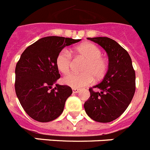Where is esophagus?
Returning <instances> with one entry per match:
<instances>
[{
	"label": "esophagus",
	"instance_id": "obj_1",
	"mask_svg": "<svg viewBox=\"0 0 150 150\" xmlns=\"http://www.w3.org/2000/svg\"><path fill=\"white\" fill-rule=\"evenodd\" d=\"M80 91H81V89H79V88H72V92L73 93H79L80 92Z\"/></svg>",
	"mask_w": 150,
	"mask_h": 150
}]
</instances>
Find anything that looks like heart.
I'll return each mask as SVG.
<instances>
[{
  "label": "heart",
  "mask_w": 150,
  "mask_h": 150,
  "mask_svg": "<svg viewBox=\"0 0 150 150\" xmlns=\"http://www.w3.org/2000/svg\"><path fill=\"white\" fill-rule=\"evenodd\" d=\"M75 52L80 57L86 59L83 64L79 74H70L62 79V82L73 88H79L91 84L94 78L100 80L106 75L108 69L107 60L102 57V52L97 46L91 42H85L76 46ZM56 64L58 69L62 74H68L72 65L71 53L66 49H63L56 56Z\"/></svg>",
  "instance_id": "b5f03b06"
}]
</instances>
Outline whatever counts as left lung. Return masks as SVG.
I'll return each mask as SVG.
<instances>
[{
	"instance_id": "1",
	"label": "left lung",
	"mask_w": 150,
	"mask_h": 150,
	"mask_svg": "<svg viewBox=\"0 0 150 150\" xmlns=\"http://www.w3.org/2000/svg\"><path fill=\"white\" fill-rule=\"evenodd\" d=\"M108 56V69L102 81L89 88L90 97L84 104L86 114L92 120L108 123L118 118L129 106L136 90L135 71L129 53L108 37H94ZM97 88L99 92H94Z\"/></svg>"
}]
</instances>
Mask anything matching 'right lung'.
Instances as JSON below:
<instances>
[{"label":"right lung","mask_w":150,"mask_h":150,"mask_svg":"<svg viewBox=\"0 0 150 150\" xmlns=\"http://www.w3.org/2000/svg\"><path fill=\"white\" fill-rule=\"evenodd\" d=\"M62 36H46L26 48L15 69V91L26 113L39 122L59 117L72 93L68 85H52L60 78L56 64L64 47L79 42Z\"/></svg>","instance_id":"add662e5"}]
</instances>
